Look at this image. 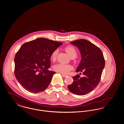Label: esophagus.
<instances>
[{"label": "esophagus", "mask_w": 124, "mask_h": 124, "mask_svg": "<svg viewBox=\"0 0 124 124\" xmlns=\"http://www.w3.org/2000/svg\"><path fill=\"white\" fill-rule=\"evenodd\" d=\"M62 76L63 78H66V77H67V76H68L67 75H65V74H62Z\"/></svg>", "instance_id": "esophagus-1"}]
</instances>
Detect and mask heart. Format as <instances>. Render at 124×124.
Instances as JSON below:
<instances>
[{
	"label": "heart",
	"instance_id": "1",
	"mask_svg": "<svg viewBox=\"0 0 124 124\" xmlns=\"http://www.w3.org/2000/svg\"><path fill=\"white\" fill-rule=\"evenodd\" d=\"M65 50L70 57L76 56L77 55V52L76 49L72 46H67L65 47ZM58 52V49H55L53 51L51 54V59L54 61L56 59V57ZM54 70L62 74H67L72 69V67L70 64H65L62 63H58L54 65L53 67Z\"/></svg>",
	"mask_w": 124,
	"mask_h": 124
}]
</instances>
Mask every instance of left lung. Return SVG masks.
I'll use <instances>...</instances> for the list:
<instances>
[{
  "label": "left lung",
  "instance_id": "8db88e82",
  "mask_svg": "<svg viewBox=\"0 0 124 124\" xmlns=\"http://www.w3.org/2000/svg\"><path fill=\"white\" fill-rule=\"evenodd\" d=\"M70 43L80 51L82 59L76 71L82 72L84 77L80 78L79 75L73 77V83L68 88L75 94L85 95L92 91L100 81L105 66L104 55L99 47L87 40H76Z\"/></svg>",
  "mask_w": 124,
  "mask_h": 124
}]
</instances>
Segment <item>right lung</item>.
Wrapping results in <instances>:
<instances>
[{
	"label": "right lung",
	"instance_id": "1",
	"mask_svg": "<svg viewBox=\"0 0 124 124\" xmlns=\"http://www.w3.org/2000/svg\"><path fill=\"white\" fill-rule=\"evenodd\" d=\"M62 44L41 38L21 46L14 58V74L23 88L32 93L46 90L55 73L48 70L50 67L51 54Z\"/></svg>",
	"mask_w": 124,
	"mask_h": 124
}]
</instances>
